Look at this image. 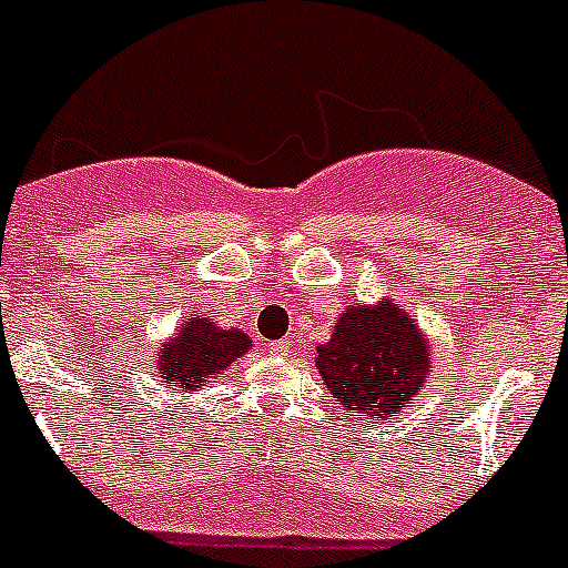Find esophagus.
Returning a JSON list of instances; mask_svg holds the SVG:
<instances>
[{"label":"esophagus","instance_id":"esophagus-1","mask_svg":"<svg viewBox=\"0 0 568 568\" xmlns=\"http://www.w3.org/2000/svg\"><path fill=\"white\" fill-rule=\"evenodd\" d=\"M268 349H272V356H288V353H291V342L280 338V342H274Z\"/></svg>","mask_w":568,"mask_h":568}]
</instances>
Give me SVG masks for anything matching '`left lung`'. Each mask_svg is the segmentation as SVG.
Wrapping results in <instances>:
<instances>
[{"label":"left lung","mask_w":568,"mask_h":568,"mask_svg":"<svg viewBox=\"0 0 568 568\" xmlns=\"http://www.w3.org/2000/svg\"><path fill=\"white\" fill-rule=\"evenodd\" d=\"M316 369L344 409L392 420L423 392L432 358L420 327L386 300L349 305L331 342L316 347Z\"/></svg>","instance_id":"8db88e82"}]
</instances>
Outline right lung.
Segmentation results:
<instances>
[{
	"instance_id": "obj_1",
	"label": "right lung",
	"mask_w": 568,
	"mask_h": 568,
	"mask_svg": "<svg viewBox=\"0 0 568 568\" xmlns=\"http://www.w3.org/2000/svg\"><path fill=\"white\" fill-rule=\"evenodd\" d=\"M252 342L241 327L221 331L206 316H190L176 336L159 347V378L171 389L179 386L182 392H199L210 378H219L232 362L248 353Z\"/></svg>"
}]
</instances>
